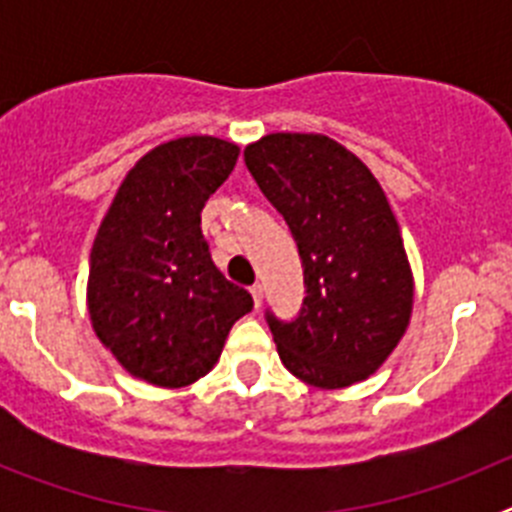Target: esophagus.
<instances>
[{"label":"esophagus","mask_w":512,"mask_h":512,"mask_svg":"<svg viewBox=\"0 0 512 512\" xmlns=\"http://www.w3.org/2000/svg\"><path fill=\"white\" fill-rule=\"evenodd\" d=\"M251 297H253V305L261 307V302H264V287H261V284H253Z\"/></svg>","instance_id":"34e87169"}]
</instances>
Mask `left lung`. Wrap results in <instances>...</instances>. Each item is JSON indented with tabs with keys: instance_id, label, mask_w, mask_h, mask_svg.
<instances>
[{
	"instance_id": "left-lung-1",
	"label": "left lung",
	"mask_w": 512,
	"mask_h": 512,
	"mask_svg": "<svg viewBox=\"0 0 512 512\" xmlns=\"http://www.w3.org/2000/svg\"><path fill=\"white\" fill-rule=\"evenodd\" d=\"M243 156L305 266L297 320L266 312L279 359L320 390L364 382L413 315V269L384 189L359 156L320 133L264 135Z\"/></svg>"
}]
</instances>
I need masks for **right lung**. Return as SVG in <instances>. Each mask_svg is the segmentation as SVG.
Segmentation results:
<instances>
[{"label": "right lung", "instance_id": "right-lung-1", "mask_svg": "<svg viewBox=\"0 0 512 512\" xmlns=\"http://www.w3.org/2000/svg\"><path fill=\"white\" fill-rule=\"evenodd\" d=\"M238 153L212 135L161 143L125 174L99 223L87 282L92 328L125 372L156 387L205 377L253 307L212 264L200 228Z\"/></svg>", "mask_w": 512, "mask_h": 512}]
</instances>
